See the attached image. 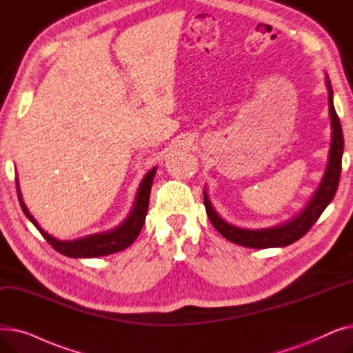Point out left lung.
Listing matches in <instances>:
<instances>
[{
  "instance_id": "1",
  "label": "left lung",
  "mask_w": 353,
  "mask_h": 353,
  "mask_svg": "<svg viewBox=\"0 0 353 353\" xmlns=\"http://www.w3.org/2000/svg\"><path fill=\"white\" fill-rule=\"evenodd\" d=\"M325 84L327 90V103H329V119H330V147L327 154V164L323 173V177L319 183L316 192L313 193L307 205L290 219L281 221V223L261 228V229H249L236 226L221 216L209 197L208 188L203 190L205 196V206L208 216L216 230L226 237L230 242L252 248V249H268V248H285L296 240L305 236L309 229L313 226L314 221L319 219L323 210L329 206V203L335 197L338 190L341 167H342V154H343V133L339 117L333 105V90L327 74L325 76Z\"/></svg>"
}]
</instances>
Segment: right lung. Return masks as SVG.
Here are the masks:
<instances>
[{
  "label": "right lung",
  "instance_id": "1",
  "mask_svg": "<svg viewBox=\"0 0 353 353\" xmlns=\"http://www.w3.org/2000/svg\"><path fill=\"white\" fill-rule=\"evenodd\" d=\"M156 170L157 167H153V169L143 177V180L139 184L132 210H130L128 216L119 226L105 232L87 234L84 237H79L74 240H60L47 233L27 209L26 203L23 200L20 183H18V176L15 177V183H17L18 200H20V205L24 214L28 217L31 223L40 230V233L44 236L47 242L61 254H65L74 259H85V257H100V256L117 253L120 250L127 249L137 239L145 220V214L148 209V199H150V190H152L153 179L156 176Z\"/></svg>",
  "mask_w": 353,
  "mask_h": 353
}]
</instances>
